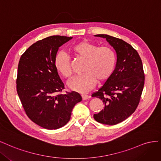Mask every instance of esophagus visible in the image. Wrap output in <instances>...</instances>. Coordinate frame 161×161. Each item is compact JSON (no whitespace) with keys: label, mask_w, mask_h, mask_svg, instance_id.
I'll return each instance as SVG.
<instances>
[{"label":"esophagus","mask_w":161,"mask_h":161,"mask_svg":"<svg viewBox=\"0 0 161 161\" xmlns=\"http://www.w3.org/2000/svg\"><path fill=\"white\" fill-rule=\"evenodd\" d=\"M81 97H82L83 100H86L88 99V98L90 97V96H87V95H86V94H82V95H81Z\"/></svg>","instance_id":"esophagus-1"}]
</instances>
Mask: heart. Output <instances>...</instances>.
I'll return each instance as SVG.
<instances>
[{
  "mask_svg": "<svg viewBox=\"0 0 161 161\" xmlns=\"http://www.w3.org/2000/svg\"><path fill=\"white\" fill-rule=\"evenodd\" d=\"M71 51L77 58L85 60L82 67L84 74L69 83V87L74 91L80 93L90 91L97 81L106 80L114 70L116 55L111 47H98L95 43L82 41L72 46ZM55 66L66 78L73 75L70 58L66 53L60 52L56 55Z\"/></svg>",
  "mask_w": 161,
  "mask_h": 161,
  "instance_id": "1",
  "label": "heart"
}]
</instances>
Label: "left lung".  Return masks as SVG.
Masks as SVG:
<instances>
[{
	"instance_id": "obj_1",
	"label": "left lung",
	"mask_w": 161,
	"mask_h": 161,
	"mask_svg": "<svg viewBox=\"0 0 161 161\" xmlns=\"http://www.w3.org/2000/svg\"><path fill=\"white\" fill-rule=\"evenodd\" d=\"M95 36L106 38L113 47L117 62L110 77L92 95L104 103L94 118L102 124L115 125L132 114L139 104L144 85L142 62L137 51L122 39L103 34Z\"/></svg>"
}]
</instances>
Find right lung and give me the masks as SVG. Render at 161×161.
<instances>
[{
  "label": "right lung",
  "instance_id": "1",
  "mask_svg": "<svg viewBox=\"0 0 161 161\" xmlns=\"http://www.w3.org/2000/svg\"><path fill=\"white\" fill-rule=\"evenodd\" d=\"M72 37L54 35L31 45L19 62L17 91L26 114L34 123L48 130L63 127L71 111L82 100L77 92H65L55 66L59 47Z\"/></svg>",
  "mask_w": 161,
  "mask_h": 161
}]
</instances>
